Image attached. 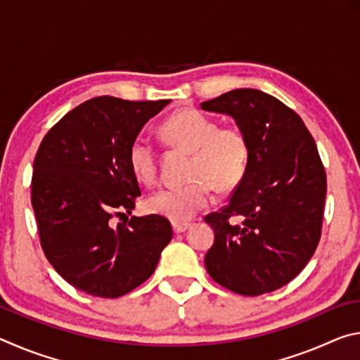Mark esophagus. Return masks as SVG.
Segmentation results:
<instances>
[{
    "instance_id": "obj_1",
    "label": "esophagus",
    "mask_w": 360,
    "mask_h": 360,
    "mask_svg": "<svg viewBox=\"0 0 360 360\" xmlns=\"http://www.w3.org/2000/svg\"><path fill=\"white\" fill-rule=\"evenodd\" d=\"M188 227H191L188 222H173V230L176 233H182V231H186Z\"/></svg>"
}]
</instances>
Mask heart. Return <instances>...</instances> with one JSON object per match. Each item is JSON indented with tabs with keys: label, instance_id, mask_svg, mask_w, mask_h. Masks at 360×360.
<instances>
[{
	"label": "heart",
	"instance_id": "1",
	"mask_svg": "<svg viewBox=\"0 0 360 360\" xmlns=\"http://www.w3.org/2000/svg\"><path fill=\"white\" fill-rule=\"evenodd\" d=\"M160 135L169 146L192 154L188 178L182 186H165L146 200L152 212L173 221H187L212 202V186L225 192L236 187L245 176L249 162V144L236 127H219L217 120L197 109L186 108L163 122ZM133 174L143 184L155 181L158 157L149 139H133L129 149Z\"/></svg>",
	"mask_w": 360,
	"mask_h": 360
}]
</instances>
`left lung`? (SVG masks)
<instances>
[{
	"label": "left lung",
	"instance_id": "8db88e82",
	"mask_svg": "<svg viewBox=\"0 0 360 360\" xmlns=\"http://www.w3.org/2000/svg\"><path fill=\"white\" fill-rule=\"evenodd\" d=\"M200 106L231 115L249 144L230 202L205 217L214 230L206 270L240 295L276 290L303 270L321 240L327 178L318 148L300 115L260 90H230Z\"/></svg>",
	"mask_w": 360,
	"mask_h": 360
}]
</instances>
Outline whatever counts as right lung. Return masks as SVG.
<instances>
[{"instance_id": "right-lung-1", "label": "right lung", "mask_w": 360, "mask_h": 360, "mask_svg": "<svg viewBox=\"0 0 360 360\" xmlns=\"http://www.w3.org/2000/svg\"><path fill=\"white\" fill-rule=\"evenodd\" d=\"M168 103L96 96L63 115L36 152L32 205L41 248L58 275L85 294H129L155 271L173 238L172 224L158 214L114 225L141 195L130 144Z\"/></svg>"}]
</instances>
